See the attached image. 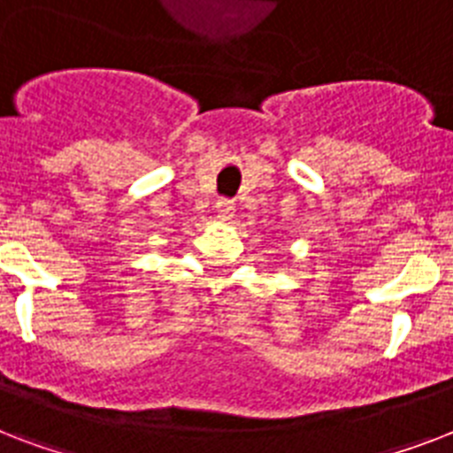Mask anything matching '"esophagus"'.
<instances>
[{"label":"esophagus","mask_w":453,"mask_h":453,"mask_svg":"<svg viewBox=\"0 0 453 453\" xmlns=\"http://www.w3.org/2000/svg\"><path fill=\"white\" fill-rule=\"evenodd\" d=\"M216 213H219L220 220L233 219V216H234V202H233V199L220 197L219 202H216Z\"/></svg>","instance_id":"obj_1"}]
</instances>
